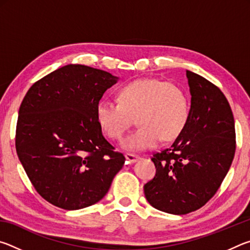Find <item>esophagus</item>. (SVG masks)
Listing matches in <instances>:
<instances>
[{
    "mask_svg": "<svg viewBox=\"0 0 250 250\" xmlns=\"http://www.w3.org/2000/svg\"><path fill=\"white\" fill-rule=\"evenodd\" d=\"M125 159L129 163H134V162H137L139 159H140V156L137 154H133V153H125Z\"/></svg>",
    "mask_w": 250,
    "mask_h": 250,
    "instance_id": "1",
    "label": "esophagus"
}]
</instances>
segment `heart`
Segmentation results:
<instances>
[{
    "label": "heart",
    "instance_id": "heart-1",
    "mask_svg": "<svg viewBox=\"0 0 250 250\" xmlns=\"http://www.w3.org/2000/svg\"><path fill=\"white\" fill-rule=\"evenodd\" d=\"M118 103L104 100L97 107V121L111 140H121L137 118L139 129L125 138L128 150L152 149L183 132L189 117V100L181 87L154 78L138 79L118 90Z\"/></svg>",
    "mask_w": 250,
    "mask_h": 250
}]
</instances>
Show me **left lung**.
I'll return each mask as SVG.
<instances>
[{"mask_svg":"<svg viewBox=\"0 0 250 250\" xmlns=\"http://www.w3.org/2000/svg\"><path fill=\"white\" fill-rule=\"evenodd\" d=\"M191 92L188 125L173 145L152 156L155 176L145 184L154 208L184 215L215 195L236 151L235 121L225 95L214 83L186 70Z\"/></svg>","mask_w":250,"mask_h":250,"instance_id":"1","label":"left lung"}]
</instances>
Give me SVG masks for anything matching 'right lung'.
<instances>
[{
  "instance_id": "1",
  "label": "right lung",
  "mask_w": 250,
  "mask_h": 250,
  "mask_svg": "<svg viewBox=\"0 0 250 250\" xmlns=\"http://www.w3.org/2000/svg\"><path fill=\"white\" fill-rule=\"evenodd\" d=\"M118 77L84 65L54 70L29 88L21 104L15 146L37 193L74 210L108 193L125 158L97 121V107Z\"/></svg>"
}]
</instances>
